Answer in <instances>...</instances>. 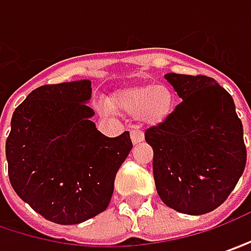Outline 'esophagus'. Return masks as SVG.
Wrapping results in <instances>:
<instances>
[{
  "label": "esophagus",
  "instance_id": "1",
  "mask_svg": "<svg viewBox=\"0 0 251 251\" xmlns=\"http://www.w3.org/2000/svg\"><path fill=\"white\" fill-rule=\"evenodd\" d=\"M130 140L133 145H137L140 142H143V133L140 130H132L130 132Z\"/></svg>",
  "mask_w": 251,
  "mask_h": 251
}]
</instances>
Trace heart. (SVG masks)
<instances>
[{
  "instance_id": "b5f03b06",
  "label": "heart",
  "mask_w": 251,
  "mask_h": 251,
  "mask_svg": "<svg viewBox=\"0 0 251 251\" xmlns=\"http://www.w3.org/2000/svg\"><path fill=\"white\" fill-rule=\"evenodd\" d=\"M100 111L104 115L115 112L137 116L147 126H157L166 122L174 111V93L167 85L146 84L119 90L109 98V104L102 102Z\"/></svg>"
}]
</instances>
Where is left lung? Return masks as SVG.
Masks as SVG:
<instances>
[{
	"label": "left lung",
	"instance_id": "obj_1",
	"mask_svg": "<svg viewBox=\"0 0 251 251\" xmlns=\"http://www.w3.org/2000/svg\"><path fill=\"white\" fill-rule=\"evenodd\" d=\"M182 102L161 125L145 132L161 201L187 215L222 205L246 166L243 125L233 98L211 77L167 73Z\"/></svg>",
	"mask_w": 251,
	"mask_h": 251
}]
</instances>
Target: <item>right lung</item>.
Returning <instances> with one entry per match:
<instances>
[{
	"instance_id": "right-lung-1",
	"label": "right lung",
	"mask_w": 251,
	"mask_h": 251,
	"mask_svg": "<svg viewBox=\"0 0 251 251\" xmlns=\"http://www.w3.org/2000/svg\"><path fill=\"white\" fill-rule=\"evenodd\" d=\"M91 81L42 85L11 119L8 174L18 197L50 222L77 225L105 211L132 150L129 132L102 135L91 121Z\"/></svg>"
}]
</instances>
